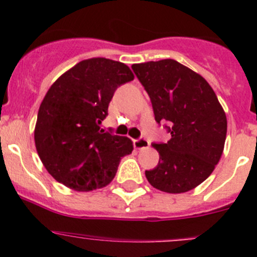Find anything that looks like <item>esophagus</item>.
Here are the masks:
<instances>
[{
    "label": "esophagus",
    "instance_id": "obj_1",
    "mask_svg": "<svg viewBox=\"0 0 257 257\" xmlns=\"http://www.w3.org/2000/svg\"><path fill=\"white\" fill-rule=\"evenodd\" d=\"M133 143H134V148H136V149H145V148H149V142H148L145 138L136 139Z\"/></svg>",
    "mask_w": 257,
    "mask_h": 257
}]
</instances>
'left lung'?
Instances as JSON below:
<instances>
[{
  "label": "left lung",
  "instance_id": "8db88e82",
  "mask_svg": "<svg viewBox=\"0 0 257 257\" xmlns=\"http://www.w3.org/2000/svg\"><path fill=\"white\" fill-rule=\"evenodd\" d=\"M152 102L155 121L172 138L153 143L159 163L145 177L154 188L180 194L196 188L219 163L227 121L216 94L200 74L174 59L133 64Z\"/></svg>",
  "mask_w": 257,
  "mask_h": 257
}]
</instances>
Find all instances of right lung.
Masks as SVG:
<instances>
[{
	"instance_id": "right-lung-1",
	"label": "right lung",
	"mask_w": 257,
	"mask_h": 257,
	"mask_svg": "<svg viewBox=\"0 0 257 257\" xmlns=\"http://www.w3.org/2000/svg\"><path fill=\"white\" fill-rule=\"evenodd\" d=\"M134 79L121 62L90 58L62 74L41 103L35 129L38 155L57 181L77 191L108 185L133 152L126 137L100 129L118 87Z\"/></svg>"
}]
</instances>
